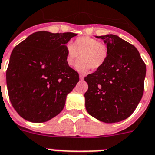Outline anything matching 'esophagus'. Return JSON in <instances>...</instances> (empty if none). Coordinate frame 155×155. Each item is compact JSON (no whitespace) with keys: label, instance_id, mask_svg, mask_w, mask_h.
<instances>
[{"label":"esophagus","instance_id":"esophagus-1","mask_svg":"<svg viewBox=\"0 0 155 155\" xmlns=\"http://www.w3.org/2000/svg\"><path fill=\"white\" fill-rule=\"evenodd\" d=\"M84 75H81V74H80V80H84Z\"/></svg>","mask_w":155,"mask_h":155}]
</instances>
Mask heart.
Listing matches in <instances>:
<instances>
[{
  "label": "heart",
  "mask_w": 155,
  "mask_h": 155,
  "mask_svg": "<svg viewBox=\"0 0 155 155\" xmlns=\"http://www.w3.org/2000/svg\"><path fill=\"white\" fill-rule=\"evenodd\" d=\"M65 49V61L69 67H73L81 58L76 65V70L81 73L87 72L91 68L92 69L100 68L108 57L106 44L87 36L77 38L72 45H66Z\"/></svg>",
  "instance_id": "heart-1"
}]
</instances>
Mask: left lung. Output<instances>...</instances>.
<instances>
[{"instance_id": "obj_1", "label": "left lung", "mask_w": 155, "mask_h": 155, "mask_svg": "<svg viewBox=\"0 0 155 155\" xmlns=\"http://www.w3.org/2000/svg\"><path fill=\"white\" fill-rule=\"evenodd\" d=\"M103 39L108 57L102 67L84 78L86 110L100 121L116 123L135 111L143 94L146 65L135 46L115 35Z\"/></svg>"}]
</instances>
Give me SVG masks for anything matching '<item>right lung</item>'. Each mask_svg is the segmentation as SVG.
Wrapping results in <instances>:
<instances>
[{
	"label": "right lung",
	"mask_w": 155,
	"mask_h": 155,
	"mask_svg": "<svg viewBox=\"0 0 155 155\" xmlns=\"http://www.w3.org/2000/svg\"><path fill=\"white\" fill-rule=\"evenodd\" d=\"M76 35L38 31L13 49L6 82L10 102L23 119L41 123L62 111L80 80L65 61V45Z\"/></svg>",
	"instance_id": "1"
}]
</instances>
